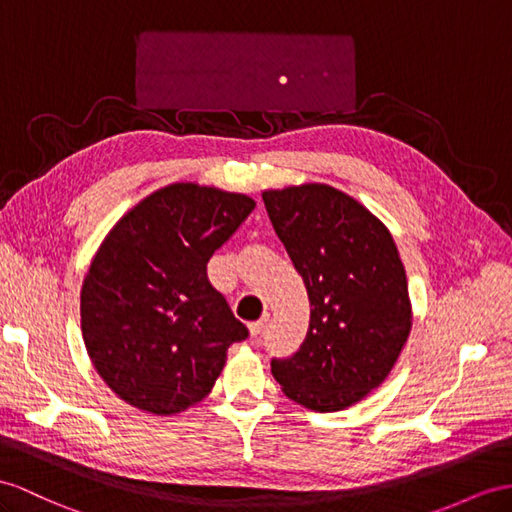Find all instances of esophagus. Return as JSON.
Instances as JSON below:
<instances>
[{
    "instance_id": "esophagus-1",
    "label": "esophagus",
    "mask_w": 512,
    "mask_h": 512,
    "mask_svg": "<svg viewBox=\"0 0 512 512\" xmlns=\"http://www.w3.org/2000/svg\"><path fill=\"white\" fill-rule=\"evenodd\" d=\"M268 320H270V313H264V316H261L259 320H255V322L248 324V331H251V335H253V337H257L261 331H264V326L268 324Z\"/></svg>"
}]
</instances>
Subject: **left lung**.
<instances>
[{"instance_id":"1","label":"left lung","mask_w":512,"mask_h":512,"mask_svg":"<svg viewBox=\"0 0 512 512\" xmlns=\"http://www.w3.org/2000/svg\"><path fill=\"white\" fill-rule=\"evenodd\" d=\"M261 196L311 305L303 346L272 359V376L311 411L348 409L385 381L411 333L398 246L370 209L326 183Z\"/></svg>"}]
</instances>
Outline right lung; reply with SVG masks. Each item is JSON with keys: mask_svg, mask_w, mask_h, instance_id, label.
Instances as JSON below:
<instances>
[{"mask_svg": "<svg viewBox=\"0 0 512 512\" xmlns=\"http://www.w3.org/2000/svg\"><path fill=\"white\" fill-rule=\"evenodd\" d=\"M253 209L246 194L170 183L101 242L82 283V337L121 400L175 415L212 391L248 331L209 283L207 261Z\"/></svg>", "mask_w": 512, "mask_h": 512, "instance_id": "add662e5", "label": "right lung"}]
</instances>
